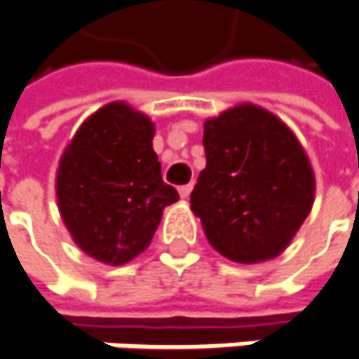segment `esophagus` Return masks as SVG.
Here are the masks:
<instances>
[{"instance_id": "esophagus-1", "label": "esophagus", "mask_w": 359, "mask_h": 359, "mask_svg": "<svg viewBox=\"0 0 359 359\" xmlns=\"http://www.w3.org/2000/svg\"><path fill=\"white\" fill-rule=\"evenodd\" d=\"M191 191H193V184H191V182H189V184H182V187H180V189H179L180 197H182V199H189Z\"/></svg>"}]
</instances>
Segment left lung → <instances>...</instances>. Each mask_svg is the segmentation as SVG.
Listing matches in <instances>:
<instances>
[{"label":"left lung","instance_id":"obj_1","mask_svg":"<svg viewBox=\"0 0 359 359\" xmlns=\"http://www.w3.org/2000/svg\"><path fill=\"white\" fill-rule=\"evenodd\" d=\"M207 166L191 193L209 243L240 264L276 258L306 219L315 177L285 123L256 105L205 121Z\"/></svg>","mask_w":359,"mask_h":359}]
</instances>
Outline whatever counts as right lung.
Listing matches in <instances>:
<instances>
[{"label":"right lung","instance_id":"right-lung-1","mask_svg":"<svg viewBox=\"0 0 359 359\" xmlns=\"http://www.w3.org/2000/svg\"><path fill=\"white\" fill-rule=\"evenodd\" d=\"M154 126L126 103L89 117L65 150L56 197L79 248L99 262H130L142 254L179 193L162 180L152 150Z\"/></svg>","mask_w":359,"mask_h":359}]
</instances>
